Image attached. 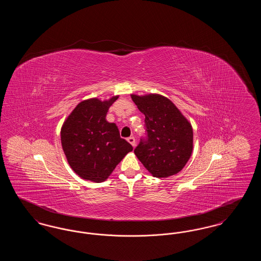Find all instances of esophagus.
I'll return each instance as SVG.
<instances>
[{
  "mask_svg": "<svg viewBox=\"0 0 261 261\" xmlns=\"http://www.w3.org/2000/svg\"><path fill=\"white\" fill-rule=\"evenodd\" d=\"M127 141H128L133 147H135V145H136V140H135L134 137H129V138L127 139Z\"/></svg>",
  "mask_w": 261,
  "mask_h": 261,
  "instance_id": "1",
  "label": "esophagus"
}]
</instances>
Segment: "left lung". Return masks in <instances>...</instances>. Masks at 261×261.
I'll use <instances>...</instances> for the list:
<instances>
[{"instance_id": "left-lung-1", "label": "left lung", "mask_w": 261, "mask_h": 261, "mask_svg": "<svg viewBox=\"0 0 261 261\" xmlns=\"http://www.w3.org/2000/svg\"><path fill=\"white\" fill-rule=\"evenodd\" d=\"M131 98L145 114L148 134L134 149L137 158L153 177L166 178L180 172L193 151L192 125L166 97L132 94Z\"/></svg>"}]
</instances>
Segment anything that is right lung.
Returning <instances> with one entry per match:
<instances>
[{
	"label": "right lung",
	"mask_w": 261,
	"mask_h": 261,
	"mask_svg": "<svg viewBox=\"0 0 261 261\" xmlns=\"http://www.w3.org/2000/svg\"><path fill=\"white\" fill-rule=\"evenodd\" d=\"M118 99L97 98L79 102L63 122L62 149L75 173L84 180L106 181L133 147L120 138L115 123L107 121L110 107Z\"/></svg>",
	"instance_id": "add662e5"
}]
</instances>
